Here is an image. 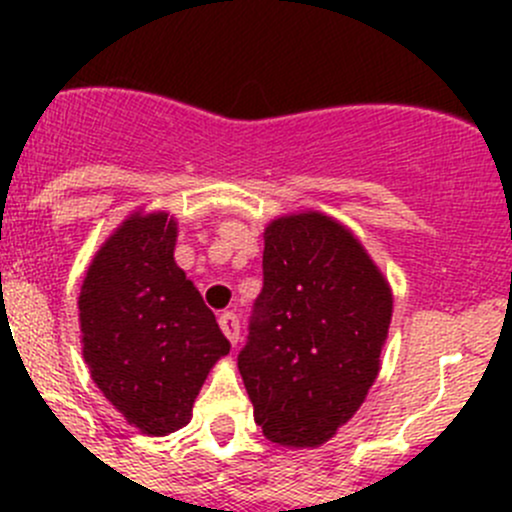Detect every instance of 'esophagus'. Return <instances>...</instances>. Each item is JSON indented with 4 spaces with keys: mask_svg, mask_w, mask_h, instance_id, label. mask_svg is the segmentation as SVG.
Returning a JSON list of instances; mask_svg holds the SVG:
<instances>
[{
    "mask_svg": "<svg viewBox=\"0 0 512 512\" xmlns=\"http://www.w3.org/2000/svg\"><path fill=\"white\" fill-rule=\"evenodd\" d=\"M220 322V329H223V334L227 339H230V344L235 347L237 342H240V322H237V317L232 312H223L218 317Z\"/></svg>",
    "mask_w": 512,
    "mask_h": 512,
    "instance_id": "34e87169",
    "label": "esophagus"
}]
</instances>
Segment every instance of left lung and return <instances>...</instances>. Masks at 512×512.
I'll use <instances>...</instances> for the list:
<instances>
[{"label":"left lung","instance_id":"left-lung-1","mask_svg":"<svg viewBox=\"0 0 512 512\" xmlns=\"http://www.w3.org/2000/svg\"><path fill=\"white\" fill-rule=\"evenodd\" d=\"M262 272L237 369L272 443L319 448L379 376L394 294L359 237L319 210L267 223Z\"/></svg>","mask_w":512,"mask_h":512}]
</instances>
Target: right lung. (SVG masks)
Wrapping results in <instances>:
<instances>
[{
  "mask_svg": "<svg viewBox=\"0 0 512 512\" xmlns=\"http://www.w3.org/2000/svg\"><path fill=\"white\" fill-rule=\"evenodd\" d=\"M178 220L133 210L91 260L79 327L91 379L146 436H168L193 416L210 369L230 354L215 314L175 265Z\"/></svg>",
  "mask_w": 512,
  "mask_h": 512,
  "instance_id": "add662e5",
  "label": "right lung"
}]
</instances>
